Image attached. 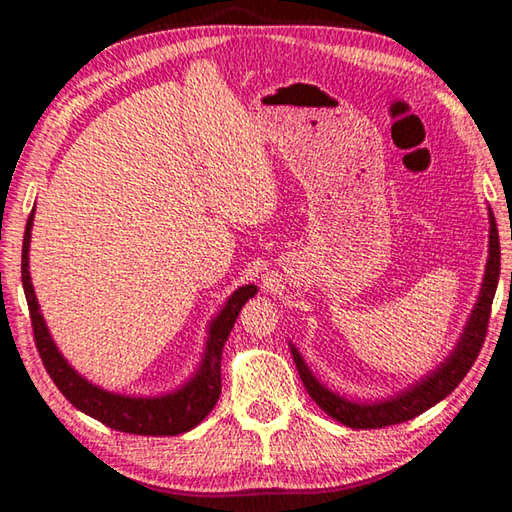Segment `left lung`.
<instances>
[{"instance_id":"obj_1","label":"left lung","mask_w":512,"mask_h":512,"mask_svg":"<svg viewBox=\"0 0 512 512\" xmlns=\"http://www.w3.org/2000/svg\"><path fill=\"white\" fill-rule=\"evenodd\" d=\"M499 268H501L499 232H497L495 214L490 210V250H488V264H485L479 300H476L470 320H467V325L463 329L461 341L456 343L454 352L440 363V368H436L431 375L420 379L418 384L406 388L404 393H397L395 397H391V400L368 402V404L350 402L320 384V381L314 377V372L309 370L305 359L300 357L296 345H291V354H293V361H296L298 375L302 379V384H305L307 393L311 395V400H314L320 409L329 415V418H334L336 422H341L345 427H352V429L391 427V424L411 420L415 415L431 409L433 404L445 400V397L452 393L458 384H461L467 372H470V368L474 366V361L483 348L485 332H488L492 298H495L497 282H499Z\"/></svg>"}]
</instances>
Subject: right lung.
<instances>
[{
    "mask_svg": "<svg viewBox=\"0 0 512 512\" xmlns=\"http://www.w3.org/2000/svg\"><path fill=\"white\" fill-rule=\"evenodd\" d=\"M31 225H33V210L27 219V230H24L22 244V287L24 296L29 302V314L33 325V339L40 352V359L45 363L49 377L54 379L58 391L63 393L76 409L83 411L90 418L99 420L110 429L137 433V436H178L194 429L198 422L205 420V415L214 409L221 395V354L223 345L228 341L230 329L235 327L241 307L246 305L248 298L257 293L255 284L237 289L225 302V307L219 311L210 323L207 332L205 354L201 368L196 375L187 381L183 388L169 395L160 397H128L117 395L103 388L90 384L88 379L81 377L63 354L58 352L56 343L51 341V334L45 325V318L40 314L36 291L31 284L29 273V244H31Z\"/></svg>",
    "mask_w": 512,
    "mask_h": 512,
    "instance_id": "right-lung-1",
    "label": "right lung"
}]
</instances>
